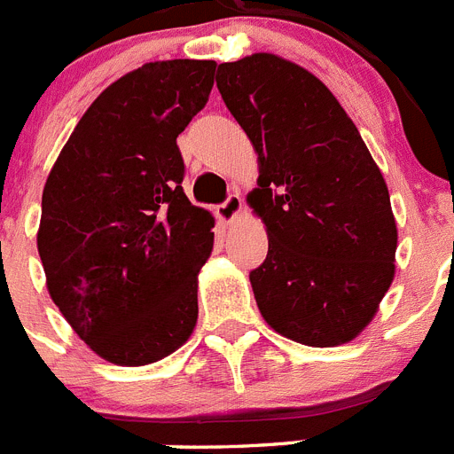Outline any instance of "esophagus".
<instances>
[{
    "label": "esophagus",
    "mask_w": 454,
    "mask_h": 454,
    "mask_svg": "<svg viewBox=\"0 0 454 454\" xmlns=\"http://www.w3.org/2000/svg\"><path fill=\"white\" fill-rule=\"evenodd\" d=\"M240 211H243V200H240L239 192H234V195H230V198H227L223 204H220L215 214H218L220 223L230 224V223H234L236 218H239Z\"/></svg>",
    "instance_id": "esophagus-1"
}]
</instances>
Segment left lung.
Returning a JSON list of instances; mask_svg holds the SVG:
<instances>
[{
    "label": "left lung",
    "mask_w": 454,
    "mask_h": 454,
    "mask_svg": "<svg viewBox=\"0 0 454 454\" xmlns=\"http://www.w3.org/2000/svg\"><path fill=\"white\" fill-rule=\"evenodd\" d=\"M218 90L259 163L247 204L268 256L250 272L277 334L309 348L350 343L395 277L398 224L362 134L316 74L259 51L220 63Z\"/></svg>",
    "instance_id": "obj_1"
}]
</instances>
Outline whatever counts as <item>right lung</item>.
<instances>
[{
	"instance_id": "add662e5",
	"label": "right lung",
	"mask_w": 454,
	"mask_h": 454,
	"mask_svg": "<svg viewBox=\"0 0 454 454\" xmlns=\"http://www.w3.org/2000/svg\"><path fill=\"white\" fill-rule=\"evenodd\" d=\"M215 61L145 63L88 106L43 188L35 243L50 298L92 352L147 366L191 339L215 218L184 192L182 134Z\"/></svg>"
}]
</instances>
